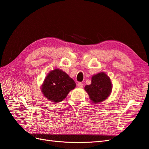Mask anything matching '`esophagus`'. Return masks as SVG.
Masks as SVG:
<instances>
[{"mask_svg":"<svg viewBox=\"0 0 149 149\" xmlns=\"http://www.w3.org/2000/svg\"><path fill=\"white\" fill-rule=\"evenodd\" d=\"M77 86L79 88H82L83 86V84L81 83H78V84H77Z\"/></svg>","mask_w":149,"mask_h":149,"instance_id":"34e87169","label":"esophagus"}]
</instances>
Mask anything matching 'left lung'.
Returning a JSON list of instances; mask_svg holds the SVG:
<instances>
[{
  "instance_id": "8db88e82",
  "label": "left lung",
  "mask_w": 149,
  "mask_h": 149,
  "mask_svg": "<svg viewBox=\"0 0 149 149\" xmlns=\"http://www.w3.org/2000/svg\"><path fill=\"white\" fill-rule=\"evenodd\" d=\"M112 88L111 79L104 72L93 75L91 78V84L84 87L90 100L95 104L106 100L109 96Z\"/></svg>"
}]
</instances>
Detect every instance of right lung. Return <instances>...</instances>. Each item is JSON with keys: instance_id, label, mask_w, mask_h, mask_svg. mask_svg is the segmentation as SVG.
Instances as JSON below:
<instances>
[{"instance_id": "add662e5", "label": "right lung", "mask_w": 149, "mask_h": 149, "mask_svg": "<svg viewBox=\"0 0 149 149\" xmlns=\"http://www.w3.org/2000/svg\"><path fill=\"white\" fill-rule=\"evenodd\" d=\"M75 87L74 80L65 72L60 69H55L47 76L41 90L44 96L49 101L60 102Z\"/></svg>"}]
</instances>
